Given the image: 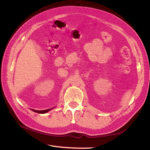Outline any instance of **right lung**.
<instances>
[{
  "label": "right lung",
  "instance_id": "right-lung-1",
  "mask_svg": "<svg viewBox=\"0 0 150 150\" xmlns=\"http://www.w3.org/2000/svg\"><path fill=\"white\" fill-rule=\"evenodd\" d=\"M52 109V108H51ZM51 109H48V110H42V111H37V110H31L32 111H33L35 112H38V113H40V114H44V113H46L47 112L49 111L50 110H51Z\"/></svg>",
  "mask_w": 150,
  "mask_h": 150
}]
</instances>
